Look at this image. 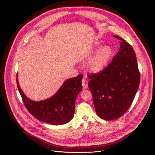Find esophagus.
<instances>
[{
  "label": "esophagus",
  "instance_id": "1",
  "mask_svg": "<svg viewBox=\"0 0 155 155\" xmlns=\"http://www.w3.org/2000/svg\"><path fill=\"white\" fill-rule=\"evenodd\" d=\"M82 84H83V88L84 90L87 89V81L85 79H83L82 80Z\"/></svg>",
  "mask_w": 155,
  "mask_h": 155
}]
</instances>
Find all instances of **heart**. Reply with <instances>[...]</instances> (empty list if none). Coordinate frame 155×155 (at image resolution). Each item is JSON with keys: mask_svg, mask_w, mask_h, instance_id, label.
<instances>
[{"mask_svg": "<svg viewBox=\"0 0 155 155\" xmlns=\"http://www.w3.org/2000/svg\"><path fill=\"white\" fill-rule=\"evenodd\" d=\"M112 54V51L108 46L101 48L89 61L87 67L94 72H99L104 69Z\"/></svg>", "mask_w": 155, "mask_h": 155, "instance_id": "b5f03b06", "label": "heart"}]
</instances>
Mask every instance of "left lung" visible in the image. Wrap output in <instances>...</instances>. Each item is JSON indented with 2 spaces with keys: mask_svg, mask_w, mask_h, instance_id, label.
<instances>
[{
  "mask_svg": "<svg viewBox=\"0 0 155 155\" xmlns=\"http://www.w3.org/2000/svg\"><path fill=\"white\" fill-rule=\"evenodd\" d=\"M120 40V51L106 68L88 75V87L93 95L96 112L103 120L121 117L131 105L138 90L140 72L134 49L124 39Z\"/></svg>",
  "mask_w": 155,
  "mask_h": 155,
  "instance_id": "left-lung-1",
  "label": "left lung"
}]
</instances>
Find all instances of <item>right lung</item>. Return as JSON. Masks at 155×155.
<instances>
[{
	"label": "right lung",
	"mask_w": 155,
	"mask_h": 155,
	"mask_svg": "<svg viewBox=\"0 0 155 155\" xmlns=\"http://www.w3.org/2000/svg\"><path fill=\"white\" fill-rule=\"evenodd\" d=\"M83 76V74H80L65 80L54 96L40 102L31 101L25 95L18 78L16 83L23 103L32 116L39 121L50 124L61 125L69 122L73 118L75 99L82 90Z\"/></svg>",
	"instance_id": "obj_1"
}]
</instances>
